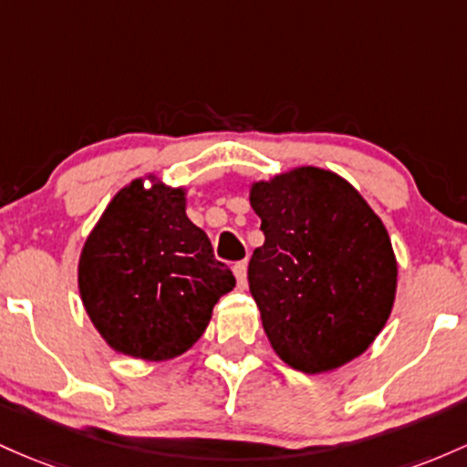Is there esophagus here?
Masks as SVG:
<instances>
[{"label":"esophagus","mask_w":467,"mask_h":467,"mask_svg":"<svg viewBox=\"0 0 467 467\" xmlns=\"http://www.w3.org/2000/svg\"><path fill=\"white\" fill-rule=\"evenodd\" d=\"M234 275H235V280H238L240 289H244V286H247V262H235Z\"/></svg>","instance_id":"34e87169"}]
</instances>
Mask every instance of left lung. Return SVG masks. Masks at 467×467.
Segmentation results:
<instances>
[{
    "mask_svg": "<svg viewBox=\"0 0 467 467\" xmlns=\"http://www.w3.org/2000/svg\"><path fill=\"white\" fill-rule=\"evenodd\" d=\"M265 244L249 291L271 348L306 375L359 358L389 322L397 258L384 223L347 178L302 165L254 181Z\"/></svg>",
    "mask_w": 467,
    "mask_h": 467,
    "instance_id": "1",
    "label": "left lung"
}]
</instances>
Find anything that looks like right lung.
<instances>
[{"label": "right lung", "mask_w": 467, "mask_h": 467, "mask_svg": "<svg viewBox=\"0 0 467 467\" xmlns=\"http://www.w3.org/2000/svg\"><path fill=\"white\" fill-rule=\"evenodd\" d=\"M234 286L232 269L213 258L207 234L187 218L185 187L156 174L114 193L78 255L88 317L109 348L134 359L187 353Z\"/></svg>", "instance_id": "right-lung-1"}]
</instances>
